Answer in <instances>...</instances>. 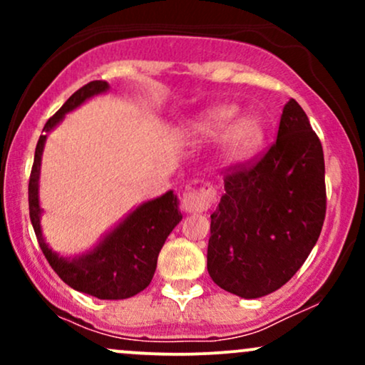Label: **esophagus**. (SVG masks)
Wrapping results in <instances>:
<instances>
[{
	"instance_id": "obj_1",
	"label": "esophagus",
	"mask_w": 365,
	"mask_h": 365,
	"mask_svg": "<svg viewBox=\"0 0 365 365\" xmlns=\"http://www.w3.org/2000/svg\"><path fill=\"white\" fill-rule=\"evenodd\" d=\"M212 202H215V188L211 185H204L202 188L187 192L183 195L182 209L190 215H195V212L206 211L207 207H211Z\"/></svg>"
}]
</instances>
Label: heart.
<instances>
[{"label": "heart", "mask_w": 365, "mask_h": 365, "mask_svg": "<svg viewBox=\"0 0 365 365\" xmlns=\"http://www.w3.org/2000/svg\"><path fill=\"white\" fill-rule=\"evenodd\" d=\"M233 104H215L190 120L185 127L188 137L207 140L217 137L221 159L228 165H240L259 153L266 139V125L254 115L238 116Z\"/></svg>", "instance_id": "heart-1"}]
</instances>
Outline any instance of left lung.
<instances>
[{
    "label": "left lung",
    "mask_w": 365,
    "mask_h": 365,
    "mask_svg": "<svg viewBox=\"0 0 365 365\" xmlns=\"http://www.w3.org/2000/svg\"><path fill=\"white\" fill-rule=\"evenodd\" d=\"M324 215L322 145L305 111L290 99L261 161L226 175L225 194L211 215L209 276L242 299L273 293L309 257Z\"/></svg>",
    "instance_id": "obj_1"
}]
</instances>
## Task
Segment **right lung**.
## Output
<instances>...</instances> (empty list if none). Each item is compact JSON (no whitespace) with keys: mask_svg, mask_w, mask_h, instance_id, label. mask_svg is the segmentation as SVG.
<instances>
[{"mask_svg":"<svg viewBox=\"0 0 365 365\" xmlns=\"http://www.w3.org/2000/svg\"><path fill=\"white\" fill-rule=\"evenodd\" d=\"M106 91H110L108 82H89L73 92L60 110L46 121V133L39 137L36 145L34 166L29 180V212L41 250L63 282L73 290L87 293L96 299L121 300L130 299L149 287L158 266L159 250L163 249L175 226L182 221L178 199L173 190L142 202L115 228L103 235L91 250L75 257H63L54 252L46 244L41 228L43 209L39 204V177L46 137L58 123H61L66 113L77 110L87 99L104 94Z\"/></svg>","mask_w":365,"mask_h":365,"instance_id":"obj_1","label":"right lung"}]
</instances>
